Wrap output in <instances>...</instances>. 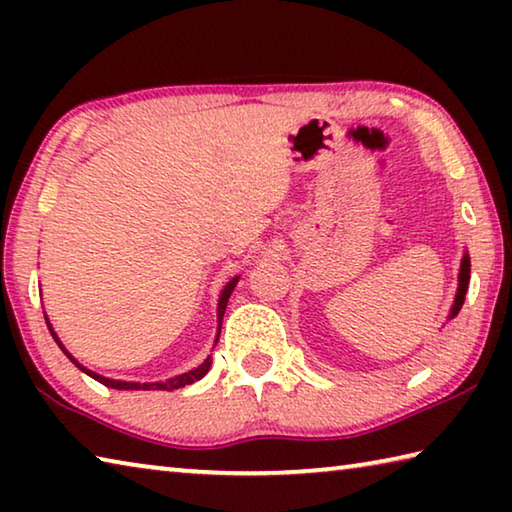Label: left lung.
I'll list each match as a JSON object with an SVG mask.
<instances>
[{
	"label": "left lung",
	"mask_w": 512,
	"mask_h": 512,
	"mask_svg": "<svg viewBox=\"0 0 512 512\" xmlns=\"http://www.w3.org/2000/svg\"><path fill=\"white\" fill-rule=\"evenodd\" d=\"M467 284H470V257H463L461 262V273H458V293L454 298V307H452V314H449V318H454L458 311H461L463 302H465V293H467Z\"/></svg>",
	"instance_id": "8db88e82"
}]
</instances>
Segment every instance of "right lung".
Here are the masks:
<instances>
[{
	"mask_svg": "<svg viewBox=\"0 0 512 512\" xmlns=\"http://www.w3.org/2000/svg\"><path fill=\"white\" fill-rule=\"evenodd\" d=\"M235 284H237V277H235V280H232V282L225 284V289H223L221 298H219V334H221V320H223V314H225V305H228V298H230L232 289H235ZM47 325H49V323H47ZM49 332H51V336H54V339H56V343L60 345V350H63V352L67 354V359H72V361L76 363V366H79L83 372H88V375H90L92 379L101 381L103 386H108V388H119V391H176V388H183V386L194 384V381L201 379V377L205 375V372L210 370V366H212V359L207 357V359H205L198 368L185 372V375L173 377V379H169V381H155V384H135V381H117V379L101 377V375H97V372H92V370H88V368H83L81 363L76 361V359L72 357V354H69V352L63 348V343L58 341V336H56L54 329H51V325H49Z\"/></svg>",
	"mask_w": 512,
	"mask_h": 512,
	"instance_id": "1",
	"label": "right lung"
}]
</instances>
